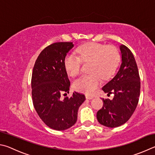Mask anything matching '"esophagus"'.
I'll list each match as a JSON object with an SVG mask.
<instances>
[{
  "mask_svg": "<svg viewBox=\"0 0 155 155\" xmlns=\"http://www.w3.org/2000/svg\"><path fill=\"white\" fill-rule=\"evenodd\" d=\"M86 98L87 99H92L94 98V97L93 95H90V94H86Z\"/></svg>",
  "mask_w": 155,
  "mask_h": 155,
  "instance_id": "obj_1",
  "label": "esophagus"
}]
</instances>
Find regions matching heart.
Segmentation results:
<instances>
[{
	"mask_svg": "<svg viewBox=\"0 0 155 155\" xmlns=\"http://www.w3.org/2000/svg\"><path fill=\"white\" fill-rule=\"evenodd\" d=\"M78 56L69 54L64 59V67L69 75L75 77L80 72L81 61L91 62L89 71L73 82V87L81 93L91 94L96 90L103 79L111 77L120 61V54L114 46L97 43H87L78 48Z\"/></svg>",
	"mask_w": 155,
	"mask_h": 155,
	"instance_id": "1",
	"label": "heart"
}]
</instances>
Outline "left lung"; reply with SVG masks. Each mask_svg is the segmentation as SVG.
Returning <instances> with one entry per match:
<instances>
[{"instance_id":"left-lung-1","label":"left lung","mask_w":155,"mask_h":155,"mask_svg":"<svg viewBox=\"0 0 155 155\" xmlns=\"http://www.w3.org/2000/svg\"><path fill=\"white\" fill-rule=\"evenodd\" d=\"M122 62L118 71L102 90L112 99H104L103 107L97 113L99 123L114 128L128 121L136 108L140 94V78L134 54L124 45H120Z\"/></svg>"}]
</instances>
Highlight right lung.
Masks as SVG:
<instances>
[{
    "instance_id": "obj_1",
    "label": "right lung",
    "mask_w": 155,
    "mask_h": 155,
    "mask_svg": "<svg viewBox=\"0 0 155 155\" xmlns=\"http://www.w3.org/2000/svg\"><path fill=\"white\" fill-rule=\"evenodd\" d=\"M72 42H58L46 47L38 56L32 74V103L37 113L50 128L64 131L75 124L78 109L86 97L74 92L69 98L70 82L64 67Z\"/></svg>"
}]
</instances>
